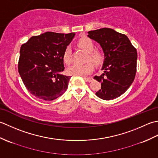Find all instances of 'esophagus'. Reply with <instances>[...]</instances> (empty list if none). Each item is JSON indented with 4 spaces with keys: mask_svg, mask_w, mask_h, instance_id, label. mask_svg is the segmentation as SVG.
<instances>
[{
    "mask_svg": "<svg viewBox=\"0 0 158 158\" xmlns=\"http://www.w3.org/2000/svg\"><path fill=\"white\" fill-rule=\"evenodd\" d=\"M83 79H85V81H87V82H91V81H92V80H93V78L92 77H83Z\"/></svg>",
    "mask_w": 158,
    "mask_h": 158,
    "instance_id": "34e87169",
    "label": "esophagus"
}]
</instances>
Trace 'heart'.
I'll list each match as a JSON object with an SVG mask.
<instances>
[{
	"label": "heart",
	"instance_id": "1",
	"mask_svg": "<svg viewBox=\"0 0 158 158\" xmlns=\"http://www.w3.org/2000/svg\"><path fill=\"white\" fill-rule=\"evenodd\" d=\"M78 45L85 52L89 53L88 60H91L94 64L99 66L101 64L104 60L103 53L94 49V44L91 39L89 38H83L79 41ZM63 59L64 62L69 64L72 62V49L71 47L68 45L66 48L63 54ZM94 69V66L91 62H87L84 64H75L68 69V72L70 75H79V76H87L93 72Z\"/></svg>",
	"mask_w": 158,
	"mask_h": 158
}]
</instances>
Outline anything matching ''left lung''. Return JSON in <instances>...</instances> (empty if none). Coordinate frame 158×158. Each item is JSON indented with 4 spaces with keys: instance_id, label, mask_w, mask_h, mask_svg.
<instances>
[{
    "instance_id": "left-lung-1",
    "label": "left lung",
    "mask_w": 158,
    "mask_h": 158,
    "mask_svg": "<svg viewBox=\"0 0 158 158\" xmlns=\"http://www.w3.org/2000/svg\"><path fill=\"white\" fill-rule=\"evenodd\" d=\"M88 36L101 46L104 73L94 79L101 83L96 92L98 98L110 100L122 95L132 85L136 72L137 52L127 36L115 30L103 28L88 32Z\"/></svg>"
}]
</instances>
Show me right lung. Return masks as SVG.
Segmentation results:
<instances>
[{
	"instance_id": "1",
	"label": "right lung",
	"mask_w": 158,
	"mask_h": 158,
	"mask_svg": "<svg viewBox=\"0 0 158 158\" xmlns=\"http://www.w3.org/2000/svg\"><path fill=\"white\" fill-rule=\"evenodd\" d=\"M75 33L46 32L30 39L20 48L18 71L28 92L42 100H53L68 88L70 76L64 70L63 54Z\"/></svg>"
}]
</instances>
